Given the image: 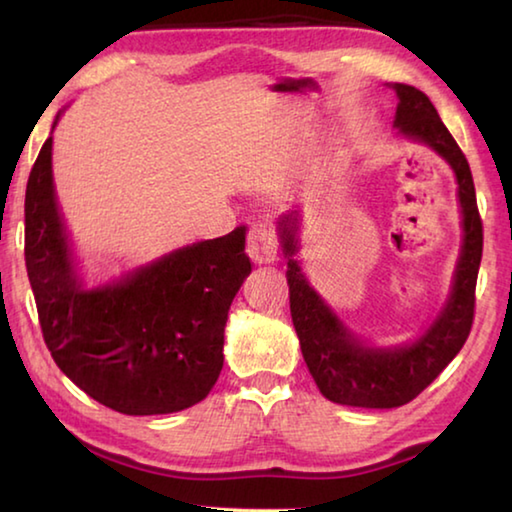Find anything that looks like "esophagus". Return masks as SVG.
Here are the masks:
<instances>
[{"mask_svg":"<svg viewBox=\"0 0 512 512\" xmlns=\"http://www.w3.org/2000/svg\"><path fill=\"white\" fill-rule=\"evenodd\" d=\"M277 235L275 228L268 223L253 225V230L248 232V253L257 264H273L277 259Z\"/></svg>","mask_w":512,"mask_h":512,"instance_id":"1","label":"esophagus"}]
</instances>
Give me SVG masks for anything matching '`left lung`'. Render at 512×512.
<instances>
[{"mask_svg":"<svg viewBox=\"0 0 512 512\" xmlns=\"http://www.w3.org/2000/svg\"><path fill=\"white\" fill-rule=\"evenodd\" d=\"M400 133L429 144L456 173L458 203L463 214V246L458 257L452 293L436 320L418 341L402 348H368L348 332L332 309L309 287L293 255L298 253V212L280 219L284 255L289 257L291 318L300 339L307 368L329 402L361 409H393L418 397L447 368L467 341L474 320V291L483 253V223L476 207L470 164L447 131L438 110L413 85L395 83Z\"/></svg>","mask_w":512,"mask_h":512,"instance_id":"left-lung-1","label":"left lung"}]
</instances>
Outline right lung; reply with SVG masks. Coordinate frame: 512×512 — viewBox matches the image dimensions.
I'll return each mask as SVG.
<instances>
[{"mask_svg": "<svg viewBox=\"0 0 512 512\" xmlns=\"http://www.w3.org/2000/svg\"><path fill=\"white\" fill-rule=\"evenodd\" d=\"M24 259L42 339L92 400L126 415H160L212 391L230 305L253 271L246 225L173 250L115 284L83 289L58 214L49 137L27 183Z\"/></svg>", "mask_w": 512, "mask_h": 512, "instance_id": "obj_1", "label": "right lung"}]
</instances>
